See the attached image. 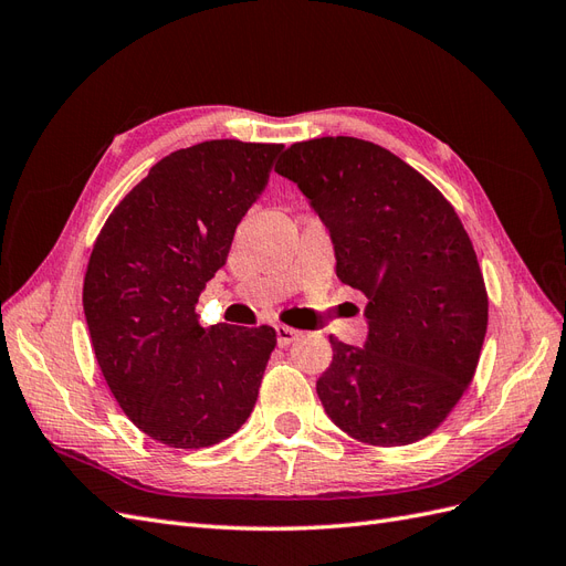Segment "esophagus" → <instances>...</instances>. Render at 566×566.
<instances>
[{
    "mask_svg": "<svg viewBox=\"0 0 566 566\" xmlns=\"http://www.w3.org/2000/svg\"><path fill=\"white\" fill-rule=\"evenodd\" d=\"M297 337H300V331L287 328V325H276V339H279L281 347L293 345V342H295Z\"/></svg>",
    "mask_w": 566,
    "mask_h": 566,
    "instance_id": "34e87169",
    "label": "esophagus"
}]
</instances>
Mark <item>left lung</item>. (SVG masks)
Instances as JSON below:
<instances>
[{"instance_id": "left-lung-1", "label": "left lung", "mask_w": 566, "mask_h": 566, "mask_svg": "<svg viewBox=\"0 0 566 566\" xmlns=\"http://www.w3.org/2000/svg\"><path fill=\"white\" fill-rule=\"evenodd\" d=\"M276 172L331 231L337 279L368 297V337L331 335L316 391L325 413L373 447L432 434L474 378L489 297L453 205L387 148L354 136L293 144Z\"/></svg>"}]
</instances>
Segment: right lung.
<instances>
[{
	"mask_svg": "<svg viewBox=\"0 0 566 566\" xmlns=\"http://www.w3.org/2000/svg\"><path fill=\"white\" fill-rule=\"evenodd\" d=\"M281 150L214 139L169 153L94 243L82 304L98 368L125 416L165 447H214L256 403L276 331L202 328L196 304Z\"/></svg>",
	"mask_w": 566,
	"mask_h": 566,
	"instance_id": "1",
	"label": "right lung"
}]
</instances>
